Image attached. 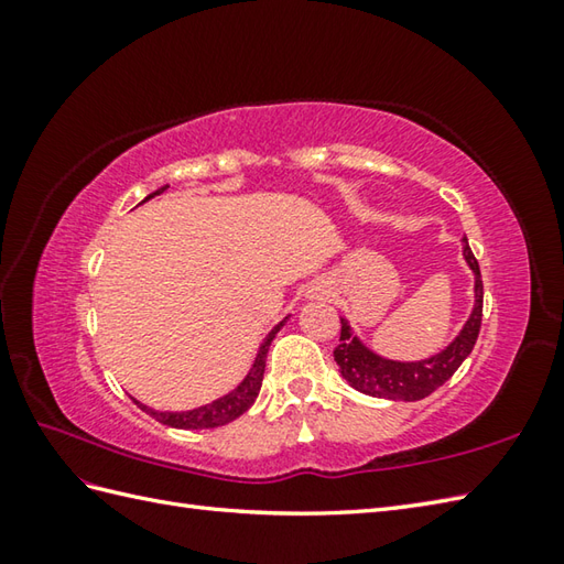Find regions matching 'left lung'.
<instances>
[{
  "instance_id": "obj_1",
  "label": "left lung",
  "mask_w": 564,
  "mask_h": 564,
  "mask_svg": "<svg viewBox=\"0 0 564 564\" xmlns=\"http://www.w3.org/2000/svg\"><path fill=\"white\" fill-rule=\"evenodd\" d=\"M460 242L463 259L475 275V303L460 332L455 334L453 341L448 346H443L438 354L419 358V361H394V358L380 356L370 349V346H366L364 339L354 334L349 319L341 317V337L339 346L334 349V361H337L341 376L354 390L370 394V398L394 402L424 400L426 394L441 388L443 382L460 368L465 358L470 356L482 322V279L477 259L473 257L470 247H467V239L463 237Z\"/></svg>"
}]
</instances>
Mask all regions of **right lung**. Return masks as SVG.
Listing matches in <instances>:
<instances>
[{
    "instance_id": "right-lung-1",
    "label": "right lung",
    "mask_w": 564,
    "mask_h": 564,
    "mask_svg": "<svg viewBox=\"0 0 564 564\" xmlns=\"http://www.w3.org/2000/svg\"><path fill=\"white\" fill-rule=\"evenodd\" d=\"M170 188V184L160 186L158 191H152L150 196L142 198V203H148L150 198L164 194V191ZM291 315H285L279 325H275L267 337H263V341L259 344V351L254 356V364H251V368L247 370V376L237 382V386L230 390L220 394L218 400H213L208 404H200V406H194V410H182V412H162V410H152V406L138 402L135 398V404L140 406L142 412H148L150 416L158 419L160 424L164 426H174V429H215V426H223V424H230L235 422L237 416H242L251 404H254L257 394L261 390V380H263V368H267V354H269V346L273 341L275 334L281 332V327L289 322Z\"/></svg>"
}]
</instances>
